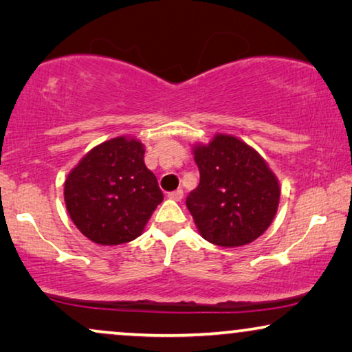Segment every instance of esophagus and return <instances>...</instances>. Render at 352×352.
I'll return each instance as SVG.
<instances>
[{"label":"esophagus","instance_id":"1","mask_svg":"<svg viewBox=\"0 0 352 352\" xmlns=\"http://www.w3.org/2000/svg\"><path fill=\"white\" fill-rule=\"evenodd\" d=\"M182 195H184V192H182V189H177L175 192H171V194H168V197H170L171 200H176V201H181L182 200Z\"/></svg>","mask_w":352,"mask_h":352}]
</instances>
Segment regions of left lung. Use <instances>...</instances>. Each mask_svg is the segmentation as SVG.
I'll list each match as a JSON object with an SVG mask.
<instances>
[{"label": "left lung", "mask_w": 352, "mask_h": 352, "mask_svg": "<svg viewBox=\"0 0 352 352\" xmlns=\"http://www.w3.org/2000/svg\"><path fill=\"white\" fill-rule=\"evenodd\" d=\"M200 182L186 199L199 234L218 247L252 243L276 218L280 184L267 162L232 134L192 147Z\"/></svg>", "instance_id": "left-lung-1"}]
</instances>
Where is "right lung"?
<instances>
[{
  "instance_id": "obj_1",
  "label": "right lung",
  "mask_w": 352,
  "mask_h": 352,
  "mask_svg": "<svg viewBox=\"0 0 352 352\" xmlns=\"http://www.w3.org/2000/svg\"><path fill=\"white\" fill-rule=\"evenodd\" d=\"M144 144L118 136L91 148L67 176L64 200L76 229L98 245L142 234L163 194L144 163Z\"/></svg>"
}]
</instances>
